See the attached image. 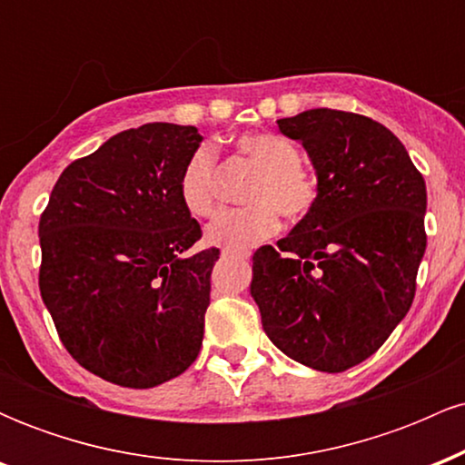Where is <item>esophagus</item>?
<instances>
[{"label": "esophagus", "mask_w": 465, "mask_h": 465, "mask_svg": "<svg viewBox=\"0 0 465 465\" xmlns=\"http://www.w3.org/2000/svg\"><path fill=\"white\" fill-rule=\"evenodd\" d=\"M233 255H240V258H244L247 253H238V251H232V249H223V258H233Z\"/></svg>", "instance_id": "obj_1"}]
</instances>
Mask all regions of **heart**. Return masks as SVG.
I'll return each mask as SVG.
<instances>
[{"label": "heart", "instance_id": "heart-1", "mask_svg": "<svg viewBox=\"0 0 465 465\" xmlns=\"http://www.w3.org/2000/svg\"><path fill=\"white\" fill-rule=\"evenodd\" d=\"M236 153L253 168L244 201L249 205L223 210L207 225V242L244 251L275 236L280 212L297 223L314 210L319 201V179L300 163V151L277 133L240 135ZM218 163L214 148L203 143L190 154L179 177V196L192 216L205 218L216 205Z\"/></svg>", "mask_w": 465, "mask_h": 465}]
</instances>
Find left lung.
I'll return each mask as SVG.
<instances>
[{"mask_svg":"<svg viewBox=\"0 0 465 465\" xmlns=\"http://www.w3.org/2000/svg\"><path fill=\"white\" fill-rule=\"evenodd\" d=\"M277 126L306 148L319 201L277 247L255 251L251 297L286 356L339 373L370 359L413 303L426 183L371 117L311 109Z\"/></svg>","mask_w":465,"mask_h":465,"instance_id":"obj_1","label":"left lung"}]
</instances>
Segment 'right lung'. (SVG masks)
<instances>
[{
	"mask_svg": "<svg viewBox=\"0 0 465 465\" xmlns=\"http://www.w3.org/2000/svg\"><path fill=\"white\" fill-rule=\"evenodd\" d=\"M203 137L153 122L122 131L63 170L41 214L39 288L84 370L148 389L199 356L216 247L185 255L201 225L179 177Z\"/></svg>",
	"mask_w": 465,
	"mask_h": 465,
	"instance_id": "1",
	"label": "right lung"
}]
</instances>
